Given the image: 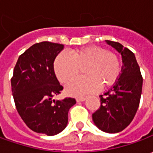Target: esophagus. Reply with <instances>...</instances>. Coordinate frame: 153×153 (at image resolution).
Segmentation results:
<instances>
[{"label":"esophagus","mask_w":153,"mask_h":153,"mask_svg":"<svg viewBox=\"0 0 153 153\" xmlns=\"http://www.w3.org/2000/svg\"><path fill=\"white\" fill-rule=\"evenodd\" d=\"M76 101H77V102H81V101H84V100H86V98H84V97H78V98H76Z\"/></svg>","instance_id":"obj_1"}]
</instances>
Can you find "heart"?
<instances>
[{
    "label": "heart",
    "instance_id": "heart-1",
    "mask_svg": "<svg viewBox=\"0 0 153 153\" xmlns=\"http://www.w3.org/2000/svg\"><path fill=\"white\" fill-rule=\"evenodd\" d=\"M86 66V76L69 82L65 91L71 96H82L100 91L101 85L109 88L117 82L122 72L118 56L100 46H88L71 51L62 52L53 61V71L60 82L73 78Z\"/></svg>",
    "mask_w": 153,
    "mask_h": 153
}]
</instances>
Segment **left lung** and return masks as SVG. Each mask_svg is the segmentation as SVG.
<instances>
[{"label":"left lung","instance_id":"8db88e82","mask_svg":"<svg viewBox=\"0 0 153 153\" xmlns=\"http://www.w3.org/2000/svg\"><path fill=\"white\" fill-rule=\"evenodd\" d=\"M120 53L123 68L117 82L104 95H100V106L93 113L94 124L106 133H118L130 124L138 110L143 78L135 56L117 42L105 41Z\"/></svg>","mask_w":153,"mask_h":153}]
</instances>
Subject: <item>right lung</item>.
Instances as JSON below:
<instances>
[{
  "label": "right lung",
  "instance_id": "right-lung-1",
  "mask_svg": "<svg viewBox=\"0 0 153 153\" xmlns=\"http://www.w3.org/2000/svg\"><path fill=\"white\" fill-rule=\"evenodd\" d=\"M64 45L42 42L23 53L11 79L15 106L34 132L55 135L68 123V111L76 104L73 98L55 100L63 90L53 71V61Z\"/></svg>",
  "mask_w": 153,
  "mask_h": 153
}]
</instances>
